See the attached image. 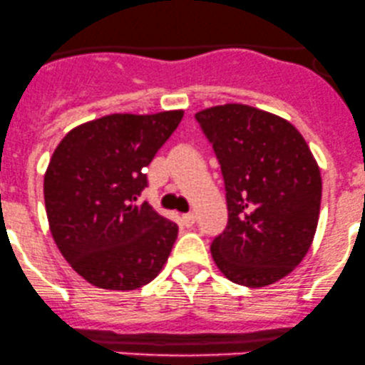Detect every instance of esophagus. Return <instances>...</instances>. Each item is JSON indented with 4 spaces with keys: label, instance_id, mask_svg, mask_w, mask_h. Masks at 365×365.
<instances>
[{
    "label": "esophagus",
    "instance_id": "obj_1",
    "mask_svg": "<svg viewBox=\"0 0 365 365\" xmlns=\"http://www.w3.org/2000/svg\"><path fill=\"white\" fill-rule=\"evenodd\" d=\"M195 222H197V215L193 212H187L182 215V225L186 226V228H191V226H195Z\"/></svg>",
    "mask_w": 365,
    "mask_h": 365
}]
</instances>
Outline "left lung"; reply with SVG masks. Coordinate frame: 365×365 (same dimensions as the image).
I'll list each match as a JSON object with an SVG mask.
<instances>
[{
    "mask_svg": "<svg viewBox=\"0 0 365 365\" xmlns=\"http://www.w3.org/2000/svg\"><path fill=\"white\" fill-rule=\"evenodd\" d=\"M221 165L228 225L210 252L222 275L266 287L307 256L319 222L322 179L289 121L244 104L195 116Z\"/></svg>",
    "mask_w": 365,
    "mask_h": 365,
    "instance_id": "8db88e82",
    "label": "left lung"
}]
</instances>
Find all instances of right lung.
I'll return each mask as SVG.
<instances>
[{"label":"right lung","instance_id":"right-lung-1","mask_svg":"<svg viewBox=\"0 0 365 365\" xmlns=\"http://www.w3.org/2000/svg\"><path fill=\"white\" fill-rule=\"evenodd\" d=\"M182 111L111 115L69 132L43 182L52 237L74 272L92 285L134 291L160 273L178 225L148 202L146 167Z\"/></svg>","mask_w":365,"mask_h":365}]
</instances>
